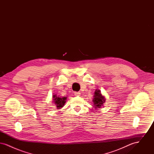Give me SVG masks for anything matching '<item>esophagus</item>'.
Listing matches in <instances>:
<instances>
[{"label":"esophagus","mask_w":154,"mask_h":154,"mask_svg":"<svg viewBox=\"0 0 154 154\" xmlns=\"http://www.w3.org/2000/svg\"><path fill=\"white\" fill-rule=\"evenodd\" d=\"M80 94L81 93L79 92H74V95L75 96H80Z\"/></svg>","instance_id":"obj_1"}]
</instances>
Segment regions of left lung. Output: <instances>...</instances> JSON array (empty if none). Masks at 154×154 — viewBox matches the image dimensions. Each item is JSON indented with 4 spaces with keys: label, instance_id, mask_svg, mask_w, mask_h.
<instances>
[{
    "label": "left lung",
    "instance_id": "1",
    "mask_svg": "<svg viewBox=\"0 0 154 154\" xmlns=\"http://www.w3.org/2000/svg\"><path fill=\"white\" fill-rule=\"evenodd\" d=\"M100 92V91L99 90H96L95 92V95L93 102L95 106V108H100L103 104L105 102V99L102 96Z\"/></svg>",
    "mask_w": 154,
    "mask_h": 154
}]
</instances>
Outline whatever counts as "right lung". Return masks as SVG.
<instances>
[{
  "label": "right lung",
  "mask_w": 154,
  "mask_h": 154,
  "mask_svg": "<svg viewBox=\"0 0 154 154\" xmlns=\"http://www.w3.org/2000/svg\"><path fill=\"white\" fill-rule=\"evenodd\" d=\"M54 102L55 103V104L57 106V107L58 109H60L61 107H63V106L65 104V100H66V97H57L55 95L54 96Z\"/></svg>",
  "instance_id": "right-lung-1"
}]
</instances>
